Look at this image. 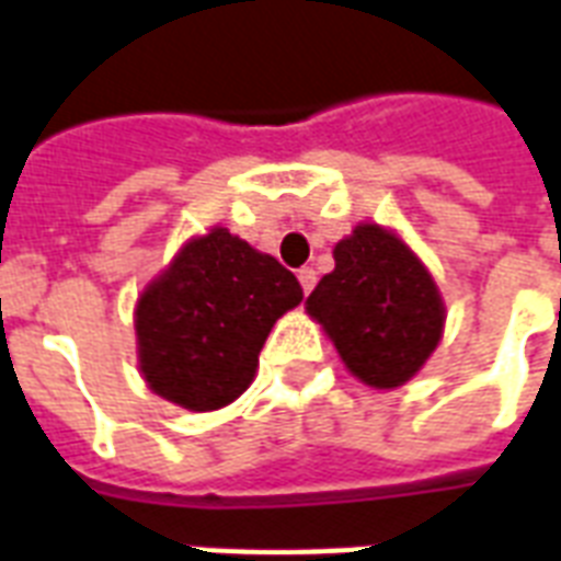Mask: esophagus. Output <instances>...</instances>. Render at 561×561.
I'll list each match as a JSON object with an SVG mask.
<instances>
[{
	"mask_svg": "<svg viewBox=\"0 0 561 561\" xmlns=\"http://www.w3.org/2000/svg\"><path fill=\"white\" fill-rule=\"evenodd\" d=\"M298 280H301V289H305L307 296H310L316 286V272L310 268V265H305V268H298Z\"/></svg>",
	"mask_w": 561,
	"mask_h": 561,
	"instance_id": "34e87169",
	"label": "esophagus"
}]
</instances>
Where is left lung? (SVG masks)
<instances>
[{
  "mask_svg": "<svg viewBox=\"0 0 561 561\" xmlns=\"http://www.w3.org/2000/svg\"><path fill=\"white\" fill-rule=\"evenodd\" d=\"M334 272L307 298V313L334 340L343 364L373 387H399L444 334V301L414 251L378 225L334 248Z\"/></svg>",
  "mask_w": 561,
  "mask_h": 561,
  "instance_id": "8db88e82",
  "label": "left lung"
}]
</instances>
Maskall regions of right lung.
Wrapping results in <instances>:
<instances>
[{"label":"right lung","instance_id":"right-lung-1","mask_svg":"<svg viewBox=\"0 0 561 561\" xmlns=\"http://www.w3.org/2000/svg\"><path fill=\"white\" fill-rule=\"evenodd\" d=\"M301 298L289 268L225 227L192 239L138 298L147 385L188 411L230 405L254 381L272 325Z\"/></svg>","mask_w":561,"mask_h":561}]
</instances>
